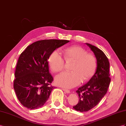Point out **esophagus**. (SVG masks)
Here are the masks:
<instances>
[{
    "instance_id": "obj_1",
    "label": "esophagus",
    "mask_w": 126,
    "mask_h": 126,
    "mask_svg": "<svg viewBox=\"0 0 126 126\" xmlns=\"http://www.w3.org/2000/svg\"><path fill=\"white\" fill-rule=\"evenodd\" d=\"M62 90L64 92H65L66 93H67V94H69V93H70V91H69V90H67V89H64V88H62Z\"/></svg>"
}]
</instances>
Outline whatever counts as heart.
<instances>
[{
	"instance_id": "obj_1",
	"label": "heart",
	"mask_w": 126,
	"mask_h": 126,
	"mask_svg": "<svg viewBox=\"0 0 126 126\" xmlns=\"http://www.w3.org/2000/svg\"><path fill=\"white\" fill-rule=\"evenodd\" d=\"M64 58L66 62H72L70 72H63L55 78L56 84L65 88H72L81 82L91 79L95 72L97 62L94 55L87 53L83 48L72 46L63 51ZM48 65L54 72L62 71L65 66L63 57L57 51H54L48 58Z\"/></svg>"
}]
</instances>
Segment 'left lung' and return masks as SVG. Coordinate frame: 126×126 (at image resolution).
<instances>
[{"mask_svg":"<svg viewBox=\"0 0 126 126\" xmlns=\"http://www.w3.org/2000/svg\"><path fill=\"white\" fill-rule=\"evenodd\" d=\"M94 53L97 60L96 72L89 81L76 91L79 102L73 108L81 112L88 111L97 105L107 93L111 79L110 63L103 51L95 46L86 43Z\"/></svg>","mask_w":126,"mask_h":126,"instance_id":"1","label":"left lung"}]
</instances>
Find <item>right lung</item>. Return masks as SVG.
<instances>
[{"label": "right lung", "instance_id": "1", "mask_svg": "<svg viewBox=\"0 0 126 126\" xmlns=\"http://www.w3.org/2000/svg\"><path fill=\"white\" fill-rule=\"evenodd\" d=\"M69 40L48 39L34 42L18 58L15 72L14 89L18 101L30 110L43 106L52 90L53 78L49 72L48 60L57 48Z\"/></svg>", "mask_w": 126, "mask_h": 126}]
</instances>
